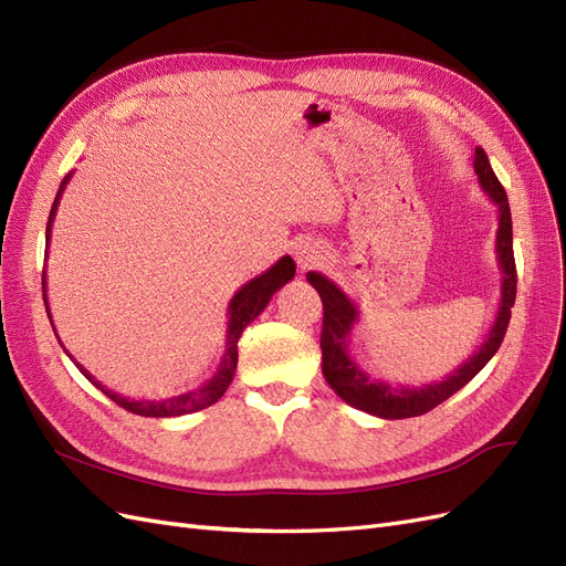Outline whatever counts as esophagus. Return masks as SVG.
Segmentation results:
<instances>
[{
    "label": "esophagus",
    "instance_id": "1",
    "mask_svg": "<svg viewBox=\"0 0 566 566\" xmlns=\"http://www.w3.org/2000/svg\"><path fill=\"white\" fill-rule=\"evenodd\" d=\"M296 261H298V268H301V270H308V268L319 265L322 253H319L315 247H301V249L296 251Z\"/></svg>",
    "mask_w": 566,
    "mask_h": 566
}]
</instances>
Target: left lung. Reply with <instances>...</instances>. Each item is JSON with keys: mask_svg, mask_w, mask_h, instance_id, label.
Segmentation results:
<instances>
[{"mask_svg": "<svg viewBox=\"0 0 566 566\" xmlns=\"http://www.w3.org/2000/svg\"><path fill=\"white\" fill-rule=\"evenodd\" d=\"M474 172L479 177L481 189L486 191V197L497 206V232H495V253L497 265L503 270V284H500V303L493 325L483 338L479 350L470 360L453 369V375H448L441 381H431L422 386L410 384H389L369 377L365 369L350 358V334L353 327L358 325L360 308L342 286L334 284L327 274L322 272H308L305 277L315 286V292L325 305V319H322V375H325L332 391L346 400L355 410H363L367 415H375L381 419H406L417 417L433 410L439 402L448 400L453 394H458L464 384H470L486 363L493 358L495 350L500 348L510 325V311L516 296V268H514V251H512V216L510 203L503 185L497 182V177L489 164V156L483 149L476 147L474 151Z\"/></svg>", "mask_w": 566, "mask_h": 566, "instance_id": "1", "label": "left lung"}]
</instances>
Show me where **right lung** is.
<instances>
[{
	"label": "right lung",
	"instance_id": "right-lung-1",
	"mask_svg": "<svg viewBox=\"0 0 566 566\" xmlns=\"http://www.w3.org/2000/svg\"><path fill=\"white\" fill-rule=\"evenodd\" d=\"M73 172H69L66 177H63V182L56 191V199H54V206H52V213H50V222H46V253H50V237H52V222L56 218V208H59V201L63 197V189H66V185L71 182ZM296 274V265L292 261V255H282L277 263H274L270 270H265L263 274H258V277L249 280L244 286L239 289V292L232 296L230 301V308H228V338H224V353H222V360L216 369V375L208 379L203 386H199V389H191L187 394H180V396H172V398H164V400H135V398H125L120 394H113L111 389H106V386L102 381H96L87 369L75 363L73 355H69V358L77 365L80 373H83L96 389L104 391L113 402H118L120 408H125L127 412L133 415H142V417H180V415H189V412H197V410H203L208 406H213V402H218L222 398V394L228 391V386L232 384L234 379V369H237V360H239V353H237V344L241 334H244L247 325H251V322L261 315L265 311V305L270 303L272 294L280 292V289L289 282L294 280ZM42 296H44V305H46V315H50L52 319V313H50V303H46V274L42 272ZM54 327V322H52ZM59 338V334H56ZM61 344V342H59ZM63 348V344H61ZM66 350V348H63ZM69 353V350H66Z\"/></svg>",
	"mask_w": 566,
	"mask_h": 566
}]
</instances>
